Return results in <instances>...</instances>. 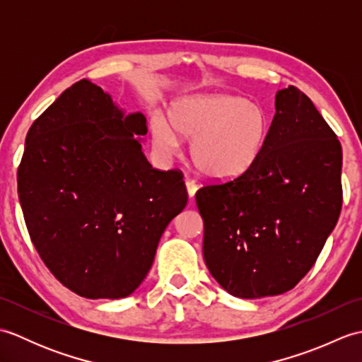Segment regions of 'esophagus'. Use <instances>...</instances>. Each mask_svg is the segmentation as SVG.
<instances>
[{
    "instance_id": "esophagus-1",
    "label": "esophagus",
    "mask_w": 362,
    "mask_h": 362,
    "mask_svg": "<svg viewBox=\"0 0 362 362\" xmlns=\"http://www.w3.org/2000/svg\"><path fill=\"white\" fill-rule=\"evenodd\" d=\"M185 185H187L188 196H189V197H194L196 191H197V183H196L193 179H189V177H187V179H185Z\"/></svg>"
}]
</instances>
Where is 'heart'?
<instances>
[{
	"instance_id": "1",
	"label": "heart",
	"mask_w": 362,
	"mask_h": 362,
	"mask_svg": "<svg viewBox=\"0 0 362 362\" xmlns=\"http://www.w3.org/2000/svg\"><path fill=\"white\" fill-rule=\"evenodd\" d=\"M152 143L173 156L177 136L188 140L196 168L210 179L240 177L257 163L269 132V113L258 103L232 95H191L168 109V124L152 121Z\"/></svg>"
}]
</instances>
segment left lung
I'll return each instance as SVG.
<instances>
[{
	"label": "left lung",
	"mask_w": 362,
	"mask_h": 362,
	"mask_svg": "<svg viewBox=\"0 0 362 362\" xmlns=\"http://www.w3.org/2000/svg\"><path fill=\"white\" fill-rule=\"evenodd\" d=\"M342 148L311 99L276 91L264 149L247 173L196 193L204 259L228 294L279 296L316 263L342 206Z\"/></svg>",
	"instance_id": "1"
}]
</instances>
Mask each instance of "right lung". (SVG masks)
<instances>
[{
    "label": "right lung",
    "mask_w": 362,
    "mask_h": 362,
    "mask_svg": "<svg viewBox=\"0 0 362 362\" xmlns=\"http://www.w3.org/2000/svg\"><path fill=\"white\" fill-rule=\"evenodd\" d=\"M143 113L124 117L82 79L30 126L18 166L28 232L51 274L81 297L122 298L148 275L188 202L180 171L146 160Z\"/></svg>",
    "instance_id": "1"
}]
</instances>
